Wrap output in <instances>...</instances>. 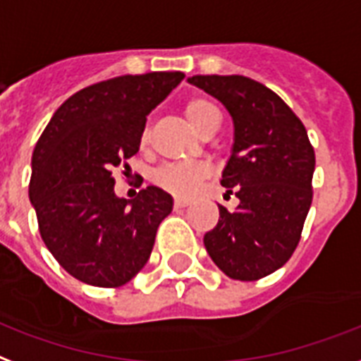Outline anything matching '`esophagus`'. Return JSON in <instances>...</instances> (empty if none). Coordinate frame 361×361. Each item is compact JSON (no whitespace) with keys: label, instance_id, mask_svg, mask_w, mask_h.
<instances>
[{"label":"esophagus","instance_id":"1","mask_svg":"<svg viewBox=\"0 0 361 361\" xmlns=\"http://www.w3.org/2000/svg\"><path fill=\"white\" fill-rule=\"evenodd\" d=\"M190 200H184V197H175V207H188Z\"/></svg>","mask_w":361,"mask_h":361}]
</instances>
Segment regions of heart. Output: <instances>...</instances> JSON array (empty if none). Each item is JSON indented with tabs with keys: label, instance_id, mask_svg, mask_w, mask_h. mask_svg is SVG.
<instances>
[{
	"label": "heart",
	"instance_id": "heart-1",
	"mask_svg": "<svg viewBox=\"0 0 361 361\" xmlns=\"http://www.w3.org/2000/svg\"><path fill=\"white\" fill-rule=\"evenodd\" d=\"M184 116L190 122V126L195 131H200L201 135H205L207 131L212 128L220 126V111L219 107L212 102L205 99V97H194L184 105ZM150 139V130L142 131L141 145L145 147ZM209 171L203 164H195V161H188V164H169L164 166L160 171L156 173V183L164 186L166 190L178 195H190L195 192V188L200 186L207 178Z\"/></svg>",
	"mask_w": 361,
	"mask_h": 361
}]
</instances>
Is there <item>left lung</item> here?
<instances>
[{
	"instance_id": "1",
	"label": "left lung",
	"mask_w": 361,
	"mask_h": 361,
	"mask_svg": "<svg viewBox=\"0 0 361 361\" xmlns=\"http://www.w3.org/2000/svg\"><path fill=\"white\" fill-rule=\"evenodd\" d=\"M188 82L216 97L233 120L220 184L235 192L239 205H219V224L203 243L230 279L258 281L281 269L300 243L312 201L314 150L294 111L262 82L243 75H194Z\"/></svg>"
}]
</instances>
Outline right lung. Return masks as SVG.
I'll return each mask as SVG.
<instances>
[{
    "mask_svg": "<svg viewBox=\"0 0 361 361\" xmlns=\"http://www.w3.org/2000/svg\"><path fill=\"white\" fill-rule=\"evenodd\" d=\"M183 79L154 71L88 86L61 103L39 137L30 201L44 245L75 279L116 288L149 262L173 197L158 186L118 197L113 171L139 152L147 116Z\"/></svg>",
    "mask_w": 361,
    "mask_h": 361,
    "instance_id": "right-lung-1",
    "label": "right lung"
}]
</instances>
